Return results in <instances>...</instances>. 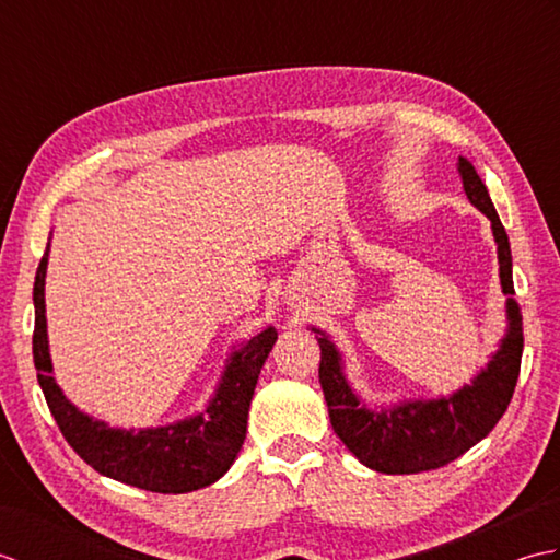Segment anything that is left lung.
<instances>
[{"label": "left lung", "instance_id": "1", "mask_svg": "<svg viewBox=\"0 0 560 560\" xmlns=\"http://www.w3.org/2000/svg\"><path fill=\"white\" fill-rule=\"evenodd\" d=\"M464 195L491 221L498 245V273L505 301V335L481 371L452 395L435 399H401L371 404L343 373V355L327 331L311 327L319 343V385L325 392L329 421L339 440L368 469L383 474H419L445 467L493 431L517 385L522 347V313L513 299V255L489 189L474 165L459 156Z\"/></svg>", "mask_w": 560, "mask_h": 560}]
</instances>
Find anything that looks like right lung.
Here are the masks:
<instances>
[{
    "instance_id": "add662e5",
    "label": "right lung",
    "mask_w": 560,
    "mask_h": 560,
    "mask_svg": "<svg viewBox=\"0 0 560 560\" xmlns=\"http://www.w3.org/2000/svg\"><path fill=\"white\" fill-rule=\"evenodd\" d=\"M50 241L52 237H47L45 255L33 283V363L47 407H50L67 443L103 477L144 491L189 493L219 481L243 447L249 401H253L259 371L279 331L267 325L259 335L233 347L205 411L165 425L115 428L103 419H93L77 404H71L52 375L45 317V277Z\"/></svg>"
}]
</instances>
